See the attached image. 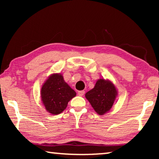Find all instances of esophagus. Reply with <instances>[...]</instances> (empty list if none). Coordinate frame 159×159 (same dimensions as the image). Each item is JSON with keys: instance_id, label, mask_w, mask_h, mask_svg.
I'll return each mask as SVG.
<instances>
[{"instance_id": "1", "label": "esophagus", "mask_w": 159, "mask_h": 159, "mask_svg": "<svg viewBox=\"0 0 159 159\" xmlns=\"http://www.w3.org/2000/svg\"><path fill=\"white\" fill-rule=\"evenodd\" d=\"M84 94H85V91H83V90H80L78 92V95H79V96H83Z\"/></svg>"}]
</instances>
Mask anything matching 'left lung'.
Masks as SVG:
<instances>
[{
    "label": "left lung",
    "instance_id": "obj_1",
    "mask_svg": "<svg viewBox=\"0 0 159 159\" xmlns=\"http://www.w3.org/2000/svg\"><path fill=\"white\" fill-rule=\"evenodd\" d=\"M118 95L112 82L104 79H98L95 87L85 93V98L99 115H104L111 109Z\"/></svg>",
    "mask_w": 159,
    "mask_h": 159
}]
</instances>
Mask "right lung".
<instances>
[{
    "label": "right lung",
    "mask_w": 159,
    "mask_h": 159,
    "mask_svg": "<svg viewBox=\"0 0 159 159\" xmlns=\"http://www.w3.org/2000/svg\"><path fill=\"white\" fill-rule=\"evenodd\" d=\"M76 95L75 91L64 81L61 74H53L48 78L41 90L43 104L46 111L53 115L62 112L68 102Z\"/></svg>",
    "instance_id": "add662e5"
}]
</instances>
